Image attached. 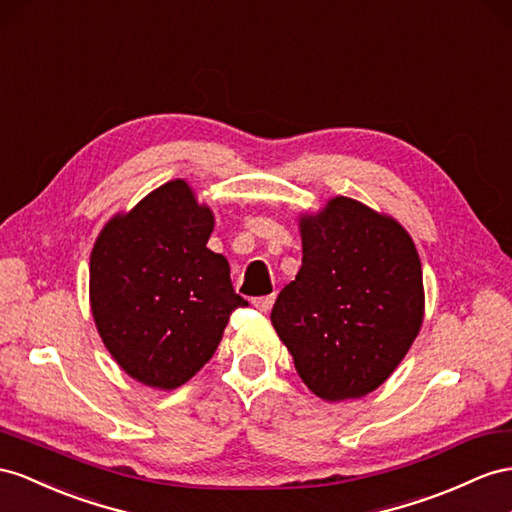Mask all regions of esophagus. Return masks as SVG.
Listing matches in <instances>:
<instances>
[{
	"instance_id": "1",
	"label": "esophagus",
	"mask_w": 512,
	"mask_h": 512,
	"mask_svg": "<svg viewBox=\"0 0 512 512\" xmlns=\"http://www.w3.org/2000/svg\"><path fill=\"white\" fill-rule=\"evenodd\" d=\"M272 305H274V294L261 296V298H253V307L259 309L261 313H268V311L272 309Z\"/></svg>"
}]
</instances>
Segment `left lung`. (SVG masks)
<instances>
[{"mask_svg": "<svg viewBox=\"0 0 512 512\" xmlns=\"http://www.w3.org/2000/svg\"><path fill=\"white\" fill-rule=\"evenodd\" d=\"M303 266L270 322L324 402L357 400L398 368L424 322V279L400 222L350 196L300 212Z\"/></svg>", "mask_w": 512, "mask_h": 512, "instance_id": "8db88e82", "label": "left lung"}]
</instances>
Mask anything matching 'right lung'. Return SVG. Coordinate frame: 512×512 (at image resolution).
Here are the masks:
<instances>
[{
  "instance_id": "right-lung-1",
  "label": "right lung",
  "mask_w": 512,
  "mask_h": 512,
  "mask_svg": "<svg viewBox=\"0 0 512 512\" xmlns=\"http://www.w3.org/2000/svg\"><path fill=\"white\" fill-rule=\"evenodd\" d=\"M216 218L186 179L116 212L90 253V311L119 368L151 389L186 385L214 357L231 313L225 255L207 248Z\"/></svg>"
}]
</instances>
